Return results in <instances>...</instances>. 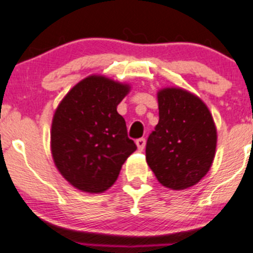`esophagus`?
Here are the masks:
<instances>
[{
	"label": "esophagus",
	"instance_id": "34e87169",
	"mask_svg": "<svg viewBox=\"0 0 253 253\" xmlns=\"http://www.w3.org/2000/svg\"><path fill=\"white\" fill-rule=\"evenodd\" d=\"M136 144H137V147H138L139 150H143V149H144V147H145V139L144 138L137 139Z\"/></svg>",
	"mask_w": 253,
	"mask_h": 253
}]
</instances>
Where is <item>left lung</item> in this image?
Here are the masks:
<instances>
[{
    "mask_svg": "<svg viewBox=\"0 0 253 253\" xmlns=\"http://www.w3.org/2000/svg\"><path fill=\"white\" fill-rule=\"evenodd\" d=\"M159 122L145 147L148 165L163 186L186 190L209 171L216 128L207 105L181 88L158 91Z\"/></svg>",
    "mask_w": 253,
    "mask_h": 253,
    "instance_id": "1",
    "label": "left lung"
}]
</instances>
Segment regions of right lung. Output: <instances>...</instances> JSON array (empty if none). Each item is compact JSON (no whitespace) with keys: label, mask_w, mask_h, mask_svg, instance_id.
Returning <instances> with one entry per match:
<instances>
[{"label":"right lung","mask_w":253,"mask_h":253,"mask_svg":"<svg viewBox=\"0 0 253 253\" xmlns=\"http://www.w3.org/2000/svg\"><path fill=\"white\" fill-rule=\"evenodd\" d=\"M129 85L103 76L76 84L56 109L51 153L61 175L88 193H101L117 180L122 164L137 149L127 136L117 105Z\"/></svg>","instance_id":"add662e5"}]
</instances>
